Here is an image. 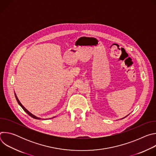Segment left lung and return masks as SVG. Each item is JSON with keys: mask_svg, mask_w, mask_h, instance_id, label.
Returning a JSON list of instances; mask_svg holds the SVG:
<instances>
[{"mask_svg": "<svg viewBox=\"0 0 156 156\" xmlns=\"http://www.w3.org/2000/svg\"><path fill=\"white\" fill-rule=\"evenodd\" d=\"M124 118H125V117H124ZM124 118H123V119H124Z\"/></svg>", "mask_w": 156, "mask_h": 156, "instance_id": "obj_1", "label": "left lung"}]
</instances>
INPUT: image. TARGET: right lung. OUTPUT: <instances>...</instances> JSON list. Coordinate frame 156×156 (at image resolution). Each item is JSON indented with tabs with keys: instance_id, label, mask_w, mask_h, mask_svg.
Returning a JSON list of instances; mask_svg holds the SVG:
<instances>
[{
	"instance_id": "right-lung-1",
	"label": "right lung",
	"mask_w": 156,
	"mask_h": 156,
	"mask_svg": "<svg viewBox=\"0 0 156 156\" xmlns=\"http://www.w3.org/2000/svg\"><path fill=\"white\" fill-rule=\"evenodd\" d=\"M15 98H16V101H17V102H18V104L21 107V108H23L24 110H25V112H26L30 117H31L32 118H33V119H37V120H41V118H39V117H36V116H35L34 115H33V114H32L31 112H30L27 109V108H25V107L22 105L21 104V102H20V101L18 100V98H17V96H16V94L15 93Z\"/></svg>"
}]
</instances>
